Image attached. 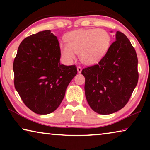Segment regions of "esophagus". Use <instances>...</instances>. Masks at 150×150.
I'll list each match as a JSON object with an SVG mask.
<instances>
[{"label":"esophagus","instance_id":"obj_1","mask_svg":"<svg viewBox=\"0 0 150 150\" xmlns=\"http://www.w3.org/2000/svg\"><path fill=\"white\" fill-rule=\"evenodd\" d=\"M77 72L79 73H81V71H82V68H81V67H80V66H77Z\"/></svg>","mask_w":150,"mask_h":150}]
</instances>
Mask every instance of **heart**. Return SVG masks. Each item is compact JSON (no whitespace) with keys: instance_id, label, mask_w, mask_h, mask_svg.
I'll use <instances>...</instances> for the list:
<instances>
[{"instance_id":"heart-1","label":"heart","mask_w":150,"mask_h":150,"mask_svg":"<svg viewBox=\"0 0 150 150\" xmlns=\"http://www.w3.org/2000/svg\"><path fill=\"white\" fill-rule=\"evenodd\" d=\"M66 43L60 44V52L67 63H71L78 54L81 62L94 65L99 62L107 53L111 36L103 29H80L66 35Z\"/></svg>"}]
</instances>
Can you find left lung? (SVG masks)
Listing matches in <instances>:
<instances>
[{"label":"left lung","instance_id":"left-lung-1","mask_svg":"<svg viewBox=\"0 0 150 150\" xmlns=\"http://www.w3.org/2000/svg\"><path fill=\"white\" fill-rule=\"evenodd\" d=\"M90 107L100 115L118 111L130 99L138 81V57L130 40L116 32V41L98 64L83 69Z\"/></svg>","mask_w":150,"mask_h":150}]
</instances>
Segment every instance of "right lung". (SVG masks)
Returning a JSON list of instances; mask_svg holds the SVG:
<instances>
[{
  "label": "right lung",
  "mask_w": 150,
  "mask_h": 150,
  "mask_svg": "<svg viewBox=\"0 0 150 150\" xmlns=\"http://www.w3.org/2000/svg\"><path fill=\"white\" fill-rule=\"evenodd\" d=\"M60 47L50 30L22 40L14 60V87L28 108L38 115L57 108L77 75L75 65L60 64Z\"/></svg>",
  "instance_id": "add662e5"
}]
</instances>
